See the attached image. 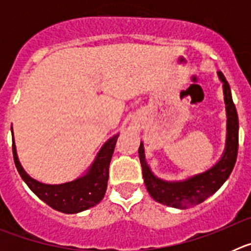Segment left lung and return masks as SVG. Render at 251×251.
<instances>
[{"label":"left lung","mask_w":251,"mask_h":251,"mask_svg":"<svg viewBox=\"0 0 251 251\" xmlns=\"http://www.w3.org/2000/svg\"><path fill=\"white\" fill-rule=\"evenodd\" d=\"M219 77L224 84L226 113H227V137H226V147L223 158L217 162L214 167L203 174L190 177L185 181L167 182V181L157 178L151 172L146 162L143 143L139 146L138 153L146 187L151 196L163 205L176 208H187L203 202L223 186L234 168L239 148L238 112L232 101L231 90H230V85L226 77L221 72H219Z\"/></svg>","instance_id":"1"}]
</instances>
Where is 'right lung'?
Here are the masks:
<instances>
[{
	"label": "right lung",
	"instance_id": "right-lung-1",
	"mask_svg": "<svg viewBox=\"0 0 251 251\" xmlns=\"http://www.w3.org/2000/svg\"><path fill=\"white\" fill-rule=\"evenodd\" d=\"M117 139L118 134L105 142L85 176L61 185H45L31 178L20 165L15 141H12L13 161L20 176L39 199L57 211L64 214H76L93 207L103 200L108 186L109 163Z\"/></svg>",
	"mask_w": 251,
	"mask_h": 251
}]
</instances>
